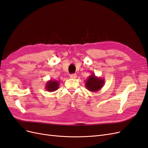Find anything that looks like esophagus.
I'll return each mask as SVG.
<instances>
[{
  "mask_svg": "<svg viewBox=\"0 0 148 148\" xmlns=\"http://www.w3.org/2000/svg\"><path fill=\"white\" fill-rule=\"evenodd\" d=\"M70 77H71V79H76V78H77V75H76V74H71V75H70Z\"/></svg>",
  "mask_w": 148,
  "mask_h": 148,
  "instance_id": "34e87169",
  "label": "esophagus"
}]
</instances>
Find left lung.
<instances>
[{"label":"left lung","mask_w":148,"mask_h":148,"mask_svg":"<svg viewBox=\"0 0 148 148\" xmlns=\"http://www.w3.org/2000/svg\"><path fill=\"white\" fill-rule=\"evenodd\" d=\"M104 82H105L104 79L97 77L94 73H92L87 79L85 86L89 91L97 92L101 90L104 86Z\"/></svg>","instance_id":"obj_1"}]
</instances>
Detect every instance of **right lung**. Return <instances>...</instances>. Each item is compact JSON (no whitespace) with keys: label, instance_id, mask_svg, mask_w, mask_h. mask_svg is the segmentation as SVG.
<instances>
[{"label":"right lung","instance_id":"obj_1","mask_svg":"<svg viewBox=\"0 0 148 148\" xmlns=\"http://www.w3.org/2000/svg\"><path fill=\"white\" fill-rule=\"evenodd\" d=\"M60 86L59 81L49 80L45 84V89L48 92H55L58 90Z\"/></svg>","mask_w":148,"mask_h":148}]
</instances>
